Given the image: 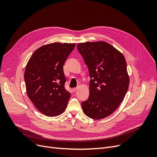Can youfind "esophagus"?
<instances>
[{"label":"esophagus","instance_id":"1","mask_svg":"<svg viewBox=\"0 0 157 157\" xmlns=\"http://www.w3.org/2000/svg\"><path fill=\"white\" fill-rule=\"evenodd\" d=\"M77 90H78V88H72V91H73L74 92H75L77 91Z\"/></svg>","mask_w":157,"mask_h":157}]
</instances>
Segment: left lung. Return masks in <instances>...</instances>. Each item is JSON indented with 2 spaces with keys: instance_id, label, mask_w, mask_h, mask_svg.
I'll return each mask as SVG.
<instances>
[{
  "instance_id": "obj_1",
  "label": "left lung",
  "mask_w": 157,
  "mask_h": 157,
  "mask_svg": "<svg viewBox=\"0 0 157 157\" xmlns=\"http://www.w3.org/2000/svg\"><path fill=\"white\" fill-rule=\"evenodd\" d=\"M77 48L90 78L89 97L81 102L82 109L90 118H104L118 108L127 92L126 60L117 49L104 41L79 43Z\"/></svg>"
}]
</instances>
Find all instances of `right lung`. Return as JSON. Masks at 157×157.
<instances>
[{
  "label": "right lung",
  "instance_id": "add662e5",
  "mask_svg": "<svg viewBox=\"0 0 157 157\" xmlns=\"http://www.w3.org/2000/svg\"><path fill=\"white\" fill-rule=\"evenodd\" d=\"M76 44L55 43L32 54L24 74L27 94L36 108L48 117L62 114L71 94L65 88L63 65Z\"/></svg>",
  "mask_w": 157,
  "mask_h": 157
}]
</instances>
